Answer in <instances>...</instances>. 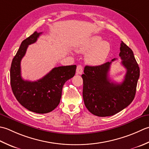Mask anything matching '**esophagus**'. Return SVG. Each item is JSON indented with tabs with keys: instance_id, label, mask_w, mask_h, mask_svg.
<instances>
[{
	"instance_id": "1",
	"label": "esophagus",
	"mask_w": 149,
	"mask_h": 149,
	"mask_svg": "<svg viewBox=\"0 0 149 149\" xmlns=\"http://www.w3.org/2000/svg\"><path fill=\"white\" fill-rule=\"evenodd\" d=\"M83 72V68L81 65H78L77 68V74H81Z\"/></svg>"
}]
</instances>
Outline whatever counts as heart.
I'll use <instances>...</instances> for the list:
<instances>
[{
  "label": "heart",
  "mask_w": 149,
  "mask_h": 149,
  "mask_svg": "<svg viewBox=\"0 0 149 149\" xmlns=\"http://www.w3.org/2000/svg\"><path fill=\"white\" fill-rule=\"evenodd\" d=\"M89 50L86 57L87 63L92 65H98L105 62L111 51L110 44L102 41L100 36H93L84 41L78 47L79 53H85Z\"/></svg>",
  "instance_id": "b5f03b06"
}]
</instances>
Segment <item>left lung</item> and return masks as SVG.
<instances>
[{
	"label": "left lung",
	"instance_id": "left-lung-1",
	"mask_svg": "<svg viewBox=\"0 0 149 149\" xmlns=\"http://www.w3.org/2000/svg\"><path fill=\"white\" fill-rule=\"evenodd\" d=\"M121 65L127 72L121 84L111 82L108 74L112 62L96 66L86 65L83 79L84 104L90 113L97 116H110L119 113L134 100L139 68L134 53L129 47L121 42L120 53Z\"/></svg>",
	"mask_w": 149,
	"mask_h": 149
}]
</instances>
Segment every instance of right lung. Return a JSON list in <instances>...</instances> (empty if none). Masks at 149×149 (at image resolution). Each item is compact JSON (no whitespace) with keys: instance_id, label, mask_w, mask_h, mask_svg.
Instances as JSON below:
<instances>
[{"instance_id":"add662e5","label":"right lung","mask_w":149,"mask_h":149,"mask_svg":"<svg viewBox=\"0 0 149 149\" xmlns=\"http://www.w3.org/2000/svg\"><path fill=\"white\" fill-rule=\"evenodd\" d=\"M41 34L35 31L21 43L12 60L10 83L15 98L23 107L33 113L45 114L53 111L58 105L63 85L74 77L77 65L54 68L37 81L23 80L21 77V60L28 45L35 43Z\"/></svg>"}]
</instances>
